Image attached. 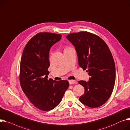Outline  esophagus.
Wrapping results in <instances>:
<instances>
[{"instance_id": "1", "label": "esophagus", "mask_w": 130, "mask_h": 130, "mask_svg": "<svg viewBox=\"0 0 130 130\" xmlns=\"http://www.w3.org/2000/svg\"><path fill=\"white\" fill-rule=\"evenodd\" d=\"M69 82L70 84H73L76 83V81L75 80H73V79H71V80H69Z\"/></svg>"}]
</instances>
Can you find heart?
Masks as SVG:
<instances>
[{"instance_id": "b5f03b06", "label": "heart", "mask_w": 130, "mask_h": 130, "mask_svg": "<svg viewBox=\"0 0 130 130\" xmlns=\"http://www.w3.org/2000/svg\"><path fill=\"white\" fill-rule=\"evenodd\" d=\"M69 48V47L67 46V47H65V49H66V48Z\"/></svg>"}]
</instances>
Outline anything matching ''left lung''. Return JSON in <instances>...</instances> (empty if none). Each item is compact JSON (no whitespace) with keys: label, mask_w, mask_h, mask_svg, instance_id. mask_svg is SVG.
<instances>
[{"label":"left lung","mask_w":130,"mask_h":130,"mask_svg":"<svg viewBox=\"0 0 130 130\" xmlns=\"http://www.w3.org/2000/svg\"><path fill=\"white\" fill-rule=\"evenodd\" d=\"M67 38L75 48L79 66L83 70L87 69L91 76L88 82H78L85 89L79 101L89 107L101 106L110 97L116 80L115 61L110 51L101 37L88 32L71 33Z\"/></svg>","instance_id":"obj_1"}]
</instances>
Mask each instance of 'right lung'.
<instances>
[{
	"label": "right lung",
	"instance_id": "right-lung-1",
	"mask_svg": "<svg viewBox=\"0 0 130 130\" xmlns=\"http://www.w3.org/2000/svg\"><path fill=\"white\" fill-rule=\"evenodd\" d=\"M61 37L53 33H38L27 42L22 53L19 74L21 88L29 101L43 111L55 108L69 87L67 80L47 78L49 50Z\"/></svg>",
	"mask_w": 130,
	"mask_h": 130
}]
</instances>
